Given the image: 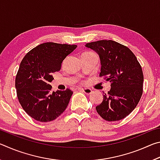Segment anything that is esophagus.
<instances>
[{
    "label": "esophagus",
    "mask_w": 160,
    "mask_h": 160,
    "mask_svg": "<svg viewBox=\"0 0 160 160\" xmlns=\"http://www.w3.org/2000/svg\"><path fill=\"white\" fill-rule=\"evenodd\" d=\"M83 91V92H85L86 94H91L92 92V90L90 88H82L81 89Z\"/></svg>",
    "instance_id": "34e87169"
}]
</instances>
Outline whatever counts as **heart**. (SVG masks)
<instances>
[{
	"label": "heart",
	"mask_w": 160,
	"mask_h": 160,
	"mask_svg": "<svg viewBox=\"0 0 160 160\" xmlns=\"http://www.w3.org/2000/svg\"><path fill=\"white\" fill-rule=\"evenodd\" d=\"M84 53H92V52H90V51H88V52H85Z\"/></svg>",
	"instance_id": "b5f03b06"
}]
</instances>
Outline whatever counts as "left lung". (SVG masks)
<instances>
[{"mask_svg": "<svg viewBox=\"0 0 160 160\" xmlns=\"http://www.w3.org/2000/svg\"><path fill=\"white\" fill-rule=\"evenodd\" d=\"M85 46L99 54L102 65L99 77L111 82V90L103 95L97 112L106 121L121 120L133 111L141 98V66L130 48L113 40H99Z\"/></svg>", "mask_w": 160, "mask_h": 160, "instance_id": "8db88e82", "label": "left lung"}]
</instances>
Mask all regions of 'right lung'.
I'll use <instances>...</instances> for the list:
<instances>
[{
    "label": "right lung",
    "instance_id": "1",
    "mask_svg": "<svg viewBox=\"0 0 160 160\" xmlns=\"http://www.w3.org/2000/svg\"><path fill=\"white\" fill-rule=\"evenodd\" d=\"M77 45L47 42L26 54L15 77L19 102L35 120L48 122L58 117L67 108L72 91L52 92L50 82L53 72L61 70V63Z\"/></svg>",
    "mask_w": 160,
    "mask_h": 160
}]
</instances>
